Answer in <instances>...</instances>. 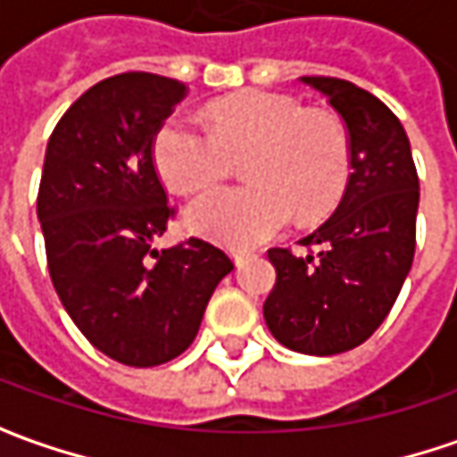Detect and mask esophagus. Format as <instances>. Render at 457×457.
I'll list each match as a JSON object with an SVG mask.
<instances>
[{
	"label": "esophagus",
	"instance_id": "1",
	"mask_svg": "<svg viewBox=\"0 0 457 457\" xmlns=\"http://www.w3.org/2000/svg\"><path fill=\"white\" fill-rule=\"evenodd\" d=\"M234 262H237V264H241V262H246V259H249V256H254L252 254V252H246V249H234Z\"/></svg>",
	"mask_w": 457,
	"mask_h": 457
}]
</instances>
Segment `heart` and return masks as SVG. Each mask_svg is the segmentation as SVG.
I'll list each match as a JSON object with an SVG mask.
<instances>
[{"label": "heart", "mask_w": 457, "mask_h": 457, "mask_svg": "<svg viewBox=\"0 0 457 457\" xmlns=\"http://www.w3.org/2000/svg\"><path fill=\"white\" fill-rule=\"evenodd\" d=\"M208 116L211 127L172 114L152 145L160 178L183 193L216 183L244 157L249 183L211 187L190 201L185 223L193 231L252 246L292 213L318 220L338 205L351 175V139L338 116L270 91L220 98Z\"/></svg>", "instance_id": "b5f03b06"}]
</instances>
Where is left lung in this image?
<instances>
[{
  "label": "left lung",
  "mask_w": 457,
  "mask_h": 457,
  "mask_svg": "<svg viewBox=\"0 0 457 457\" xmlns=\"http://www.w3.org/2000/svg\"><path fill=\"white\" fill-rule=\"evenodd\" d=\"M341 114L351 175L338 208L300 244L270 249L277 282L264 303L272 336L290 351L336 356L366 341L402 290L414 259L420 180L410 139L389 106L351 80L303 76Z\"/></svg>",
  "instance_id": "left-lung-1"
}]
</instances>
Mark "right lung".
<instances>
[{"instance_id":"add662e5","label":"right lung","mask_w":457,"mask_h":457,"mask_svg":"<svg viewBox=\"0 0 457 457\" xmlns=\"http://www.w3.org/2000/svg\"><path fill=\"white\" fill-rule=\"evenodd\" d=\"M185 96V83L154 73L104 79L62 114L45 150L37 219L53 287L94 348L139 369L195 341L211 295L234 270L203 238L152 246L175 216L152 145Z\"/></svg>"}]
</instances>
